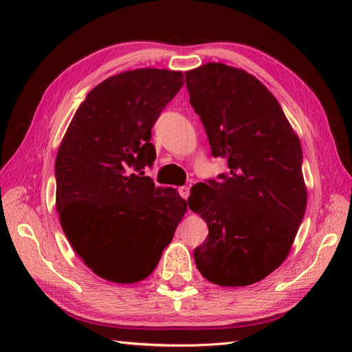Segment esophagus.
<instances>
[{"label": "esophagus", "mask_w": 352, "mask_h": 352, "mask_svg": "<svg viewBox=\"0 0 352 352\" xmlns=\"http://www.w3.org/2000/svg\"><path fill=\"white\" fill-rule=\"evenodd\" d=\"M178 193H180L182 198L188 199L190 195V188H188V186H182V188H178Z\"/></svg>", "instance_id": "obj_1"}]
</instances>
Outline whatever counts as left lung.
Wrapping results in <instances>:
<instances>
[{
  "mask_svg": "<svg viewBox=\"0 0 352 352\" xmlns=\"http://www.w3.org/2000/svg\"><path fill=\"white\" fill-rule=\"evenodd\" d=\"M184 77L212 155L228 164L190 190V210L208 227L193 258L208 281L248 286L286 260L302 222L300 139L275 96L243 69L207 63Z\"/></svg>",
  "mask_w": 352,
  "mask_h": 352,
  "instance_id": "left-lung-1",
  "label": "left lung"
}]
</instances>
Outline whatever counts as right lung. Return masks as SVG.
I'll return each instance as SVG.
<instances>
[{"instance_id":"1","label":"right lung","mask_w":352,"mask_h":352,"mask_svg":"<svg viewBox=\"0 0 352 352\" xmlns=\"http://www.w3.org/2000/svg\"><path fill=\"white\" fill-rule=\"evenodd\" d=\"M183 86L180 71L134 69L104 80L74 115L56 157V207L74 251L113 283L146 278L188 203L155 188L151 130Z\"/></svg>"}]
</instances>
